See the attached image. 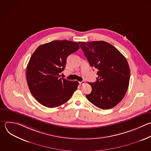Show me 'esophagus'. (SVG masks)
I'll list each match as a JSON object with an SVG mask.
<instances>
[{
	"instance_id": "1",
	"label": "esophagus",
	"mask_w": 151,
	"mask_h": 151,
	"mask_svg": "<svg viewBox=\"0 0 151 151\" xmlns=\"http://www.w3.org/2000/svg\"><path fill=\"white\" fill-rule=\"evenodd\" d=\"M85 81H80V82H79V84H80V85H83V84H85Z\"/></svg>"
}]
</instances>
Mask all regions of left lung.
Returning a JSON list of instances; mask_svg holds the SVG:
<instances>
[{"label":"left lung","instance_id":"obj_1","mask_svg":"<svg viewBox=\"0 0 151 151\" xmlns=\"http://www.w3.org/2000/svg\"><path fill=\"white\" fill-rule=\"evenodd\" d=\"M90 66L98 70L92 90L86 98L103 110L116 106L123 99L129 83L130 68L126 58L110 44L103 41L79 42Z\"/></svg>","mask_w":151,"mask_h":151}]
</instances>
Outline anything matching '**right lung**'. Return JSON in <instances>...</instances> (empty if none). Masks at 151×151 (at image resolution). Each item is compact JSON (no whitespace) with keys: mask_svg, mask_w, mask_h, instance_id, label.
Listing matches in <instances>:
<instances>
[{"mask_svg":"<svg viewBox=\"0 0 151 151\" xmlns=\"http://www.w3.org/2000/svg\"><path fill=\"white\" fill-rule=\"evenodd\" d=\"M80 48L77 42L57 40L39 46L32 54L26 71L29 90L43 106L54 108L67 101L77 89V81L61 78L69 55Z\"/></svg>","mask_w":151,"mask_h":151,"instance_id":"right-lung-1","label":"right lung"}]
</instances>
